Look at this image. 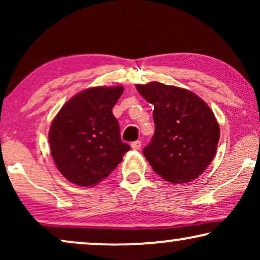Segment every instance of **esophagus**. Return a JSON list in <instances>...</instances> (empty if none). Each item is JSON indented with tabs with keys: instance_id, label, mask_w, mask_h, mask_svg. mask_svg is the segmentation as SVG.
I'll use <instances>...</instances> for the list:
<instances>
[{
	"instance_id": "esophagus-1",
	"label": "esophagus",
	"mask_w": 260,
	"mask_h": 260,
	"mask_svg": "<svg viewBox=\"0 0 260 260\" xmlns=\"http://www.w3.org/2000/svg\"><path fill=\"white\" fill-rule=\"evenodd\" d=\"M142 147V142L141 141H135L131 143V148L134 149V150H140Z\"/></svg>"
}]
</instances>
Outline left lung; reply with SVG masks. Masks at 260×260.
<instances>
[{"instance_id":"left-lung-1","label":"left lung","mask_w":260,"mask_h":260,"mask_svg":"<svg viewBox=\"0 0 260 260\" xmlns=\"http://www.w3.org/2000/svg\"><path fill=\"white\" fill-rule=\"evenodd\" d=\"M136 88L154 105L155 134L143 149L151 168L172 183L198 179L214 158L220 138L211 108L186 88L157 81Z\"/></svg>"}]
</instances>
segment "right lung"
I'll return each instance as SVG.
<instances>
[{
  "mask_svg": "<svg viewBox=\"0 0 260 260\" xmlns=\"http://www.w3.org/2000/svg\"><path fill=\"white\" fill-rule=\"evenodd\" d=\"M123 86L87 88L60 109L49 127V145L56 168L70 182L92 187L122 162L130 150L120 140L112 108Z\"/></svg>",
  "mask_w": 260,
  "mask_h": 260,
  "instance_id": "add662e5",
  "label": "right lung"
}]
</instances>
